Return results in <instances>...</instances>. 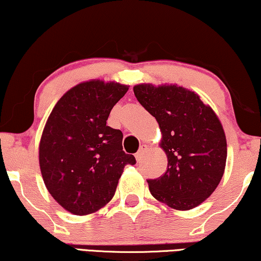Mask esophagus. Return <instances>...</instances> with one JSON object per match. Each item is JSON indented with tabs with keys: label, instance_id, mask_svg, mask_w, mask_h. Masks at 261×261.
I'll list each match as a JSON object with an SVG mask.
<instances>
[{
	"label": "esophagus",
	"instance_id": "1",
	"mask_svg": "<svg viewBox=\"0 0 261 261\" xmlns=\"http://www.w3.org/2000/svg\"><path fill=\"white\" fill-rule=\"evenodd\" d=\"M147 148H148L147 145H141L140 146V148H139L138 153H137V154H135V158H137L138 162H141L142 158H144L145 153L147 152Z\"/></svg>",
	"mask_w": 261,
	"mask_h": 261
}]
</instances>
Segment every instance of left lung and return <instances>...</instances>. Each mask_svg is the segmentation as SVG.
Listing matches in <instances>:
<instances>
[{"label":"left lung","instance_id":"obj_1","mask_svg":"<svg viewBox=\"0 0 261 261\" xmlns=\"http://www.w3.org/2000/svg\"><path fill=\"white\" fill-rule=\"evenodd\" d=\"M133 90L158 121L167 155L166 172L147 180L149 191L170 208H195L215 191L226 167L227 141L219 117L183 87L139 84Z\"/></svg>","mask_w":261,"mask_h":261}]
</instances>
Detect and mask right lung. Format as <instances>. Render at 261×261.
Returning a JSON list of instances; mask_svg holds the SVG:
<instances>
[{
    "label": "right lung",
    "mask_w": 261,
    "mask_h": 261,
    "mask_svg": "<svg viewBox=\"0 0 261 261\" xmlns=\"http://www.w3.org/2000/svg\"><path fill=\"white\" fill-rule=\"evenodd\" d=\"M128 85L94 80L70 89L57 102L42 132L39 164L53 198L74 215L105 206L115 194L127 164L123 134L107 126L113 107Z\"/></svg>",
    "instance_id": "1"
}]
</instances>
